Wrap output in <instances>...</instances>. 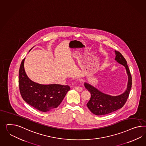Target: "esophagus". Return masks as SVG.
<instances>
[{
    "mask_svg": "<svg viewBox=\"0 0 146 146\" xmlns=\"http://www.w3.org/2000/svg\"><path fill=\"white\" fill-rule=\"evenodd\" d=\"M75 90L78 92H82L83 91V88L80 86H76L75 87Z\"/></svg>",
    "mask_w": 146,
    "mask_h": 146,
    "instance_id": "obj_1",
    "label": "esophagus"
}]
</instances>
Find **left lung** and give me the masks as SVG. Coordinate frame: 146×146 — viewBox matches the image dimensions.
Wrapping results in <instances>:
<instances>
[{"label":"left lung","instance_id":"8db88e82","mask_svg":"<svg viewBox=\"0 0 146 146\" xmlns=\"http://www.w3.org/2000/svg\"><path fill=\"white\" fill-rule=\"evenodd\" d=\"M115 60L125 67L128 75L129 80L127 89L119 96H111L104 94L90 84L85 83V87L91 94V99L86 104L87 107L93 113L96 115L100 116L108 114L122 108L129 96L132 87V76L129 68L122 54L118 51H115Z\"/></svg>","mask_w":146,"mask_h":146}]
</instances>
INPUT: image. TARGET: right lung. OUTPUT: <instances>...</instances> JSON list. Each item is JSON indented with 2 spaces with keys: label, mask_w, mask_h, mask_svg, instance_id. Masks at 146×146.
Wrapping results in <instances>:
<instances>
[{
  "label": "right lung",
  "mask_w": 146,
  "mask_h": 146,
  "mask_svg": "<svg viewBox=\"0 0 146 146\" xmlns=\"http://www.w3.org/2000/svg\"><path fill=\"white\" fill-rule=\"evenodd\" d=\"M22 61L19 69V85L22 98L28 104L38 110L46 112L57 108L70 88L59 84L42 85L29 78Z\"/></svg>",
  "instance_id": "obj_1"
}]
</instances>
